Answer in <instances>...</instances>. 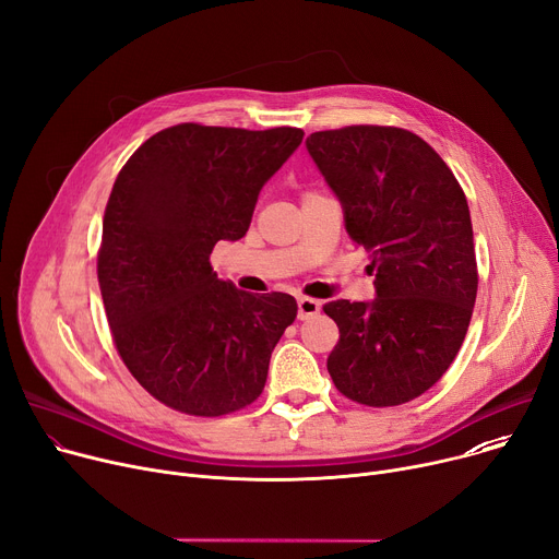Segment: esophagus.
I'll use <instances>...</instances> for the list:
<instances>
[{
	"mask_svg": "<svg viewBox=\"0 0 559 559\" xmlns=\"http://www.w3.org/2000/svg\"><path fill=\"white\" fill-rule=\"evenodd\" d=\"M296 304H299V319L301 321L319 314V310H321V304L314 301V299H308V296H301V299L296 301Z\"/></svg>",
	"mask_w": 559,
	"mask_h": 559,
	"instance_id": "34e87169",
	"label": "esophagus"
}]
</instances>
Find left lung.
Returning a JSON list of instances; mask_svg holds the SVG:
<instances>
[{"instance_id": "1", "label": "left lung", "mask_w": 559, "mask_h": 559, "mask_svg": "<svg viewBox=\"0 0 559 559\" xmlns=\"http://www.w3.org/2000/svg\"><path fill=\"white\" fill-rule=\"evenodd\" d=\"M306 147L370 255L376 299H337L328 373L346 397L395 406L431 389L454 361L476 301V255L461 183L418 134L350 126Z\"/></svg>"}]
</instances>
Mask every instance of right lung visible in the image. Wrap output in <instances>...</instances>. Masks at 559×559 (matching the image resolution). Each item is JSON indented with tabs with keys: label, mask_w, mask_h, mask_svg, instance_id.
Here are the masks:
<instances>
[{
	"label": "right lung",
	"mask_w": 559,
	"mask_h": 559,
	"mask_svg": "<svg viewBox=\"0 0 559 559\" xmlns=\"http://www.w3.org/2000/svg\"><path fill=\"white\" fill-rule=\"evenodd\" d=\"M299 128L181 123L147 139L111 189L98 253L103 306L134 380L170 408L225 416L265 389L294 296L219 281L209 258L240 240Z\"/></svg>",
	"instance_id": "obj_1"
}]
</instances>
